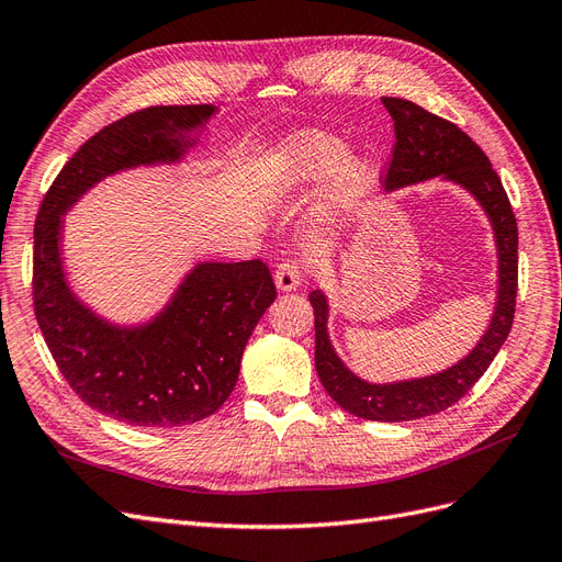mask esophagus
Returning <instances> with one entry per match:
<instances>
[{
  "label": "esophagus",
  "mask_w": 562,
  "mask_h": 562,
  "mask_svg": "<svg viewBox=\"0 0 562 562\" xmlns=\"http://www.w3.org/2000/svg\"><path fill=\"white\" fill-rule=\"evenodd\" d=\"M304 281V274H302V267L297 262H283L279 265L277 274H274V283L281 293H288V291H295V288H300Z\"/></svg>",
  "instance_id": "1"
}]
</instances>
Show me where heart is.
Masks as SVG:
<instances>
[{
	"label": "heart",
	"instance_id": "heart-1",
	"mask_svg": "<svg viewBox=\"0 0 562 562\" xmlns=\"http://www.w3.org/2000/svg\"><path fill=\"white\" fill-rule=\"evenodd\" d=\"M260 182L271 196H304L323 187L310 217L314 244L335 239L375 190V166L321 128L288 133L260 161Z\"/></svg>",
	"mask_w": 562,
	"mask_h": 562
}]
</instances>
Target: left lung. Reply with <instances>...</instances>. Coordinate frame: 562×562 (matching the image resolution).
Here are the masks:
<instances>
[{"label": "left lung", "instance_id": "1", "mask_svg": "<svg viewBox=\"0 0 562 562\" xmlns=\"http://www.w3.org/2000/svg\"><path fill=\"white\" fill-rule=\"evenodd\" d=\"M394 119L396 145L386 173V192L440 178L467 190L487 215L497 246V302L475 347L434 375L398 382H368L339 359L328 335V297L312 291L316 326V372L330 398L347 413L372 422H411L446 411L483 378L512 333L518 293V225L499 176L469 135L403 98H382Z\"/></svg>", "mask_w": 562, "mask_h": 562}]
</instances>
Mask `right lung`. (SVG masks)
Returning a JSON list of instances; mask_svg holds the SVG:
<instances>
[{"label":"right lung","mask_w":562,"mask_h":562,"mask_svg":"<svg viewBox=\"0 0 562 562\" xmlns=\"http://www.w3.org/2000/svg\"><path fill=\"white\" fill-rule=\"evenodd\" d=\"M215 105H161L98 131L46 192L35 225L32 295L46 345L77 396L131 427L171 429L213 415L277 297L265 262H196L164 307L114 323L83 302L63 260L65 215L98 182L140 166H178L201 145Z\"/></svg>","instance_id":"add662e5"}]
</instances>
